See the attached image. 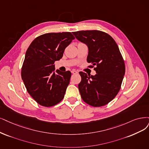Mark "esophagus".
<instances>
[{
    "mask_svg": "<svg viewBox=\"0 0 149 149\" xmlns=\"http://www.w3.org/2000/svg\"><path fill=\"white\" fill-rule=\"evenodd\" d=\"M71 72L72 73V74H77L78 73V72L77 71H76L75 70H74V69H72L71 70Z\"/></svg>",
    "mask_w": 149,
    "mask_h": 149,
    "instance_id": "esophagus-1",
    "label": "esophagus"
}]
</instances>
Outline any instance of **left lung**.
Here are the masks:
<instances>
[{"mask_svg":"<svg viewBox=\"0 0 149 149\" xmlns=\"http://www.w3.org/2000/svg\"><path fill=\"white\" fill-rule=\"evenodd\" d=\"M88 47L87 62L96 68L95 75L80 72L79 90L84 102L93 107L105 106L117 96L125 73V65L117 43L107 33L97 30L73 32Z\"/></svg>","mask_w":149,"mask_h":149,"instance_id":"1","label":"left lung"}]
</instances>
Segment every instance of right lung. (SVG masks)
Returning <instances> with one entry per match:
<instances>
[{
    "label": "right lung",
    "mask_w": 149,
    "mask_h": 149,
    "mask_svg": "<svg viewBox=\"0 0 149 149\" xmlns=\"http://www.w3.org/2000/svg\"><path fill=\"white\" fill-rule=\"evenodd\" d=\"M74 38L69 32L47 33L36 37L27 49L21 77L29 94L42 106H53L64 97L71 73L56 70V73L54 63Z\"/></svg>",
    "instance_id": "obj_1"
}]
</instances>
